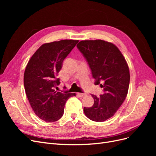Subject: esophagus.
<instances>
[{
	"label": "esophagus",
	"instance_id": "esophagus-1",
	"mask_svg": "<svg viewBox=\"0 0 156 156\" xmlns=\"http://www.w3.org/2000/svg\"><path fill=\"white\" fill-rule=\"evenodd\" d=\"M77 95L80 97V98H83L84 96H85L87 94H84V93H77Z\"/></svg>",
	"mask_w": 156,
	"mask_h": 156
}]
</instances>
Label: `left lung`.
Listing matches in <instances>:
<instances>
[{
    "mask_svg": "<svg viewBox=\"0 0 156 156\" xmlns=\"http://www.w3.org/2000/svg\"><path fill=\"white\" fill-rule=\"evenodd\" d=\"M85 58L95 79L104 94L92 95L94 103L91 107H84L89 119L103 122L114 116L123 103L128 92L130 75L128 66L117 47L101 40H83L77 45Z\"/></svg>",
    "mask_w": 156,
    "mask_h": 156,
    "instance_id": "8db88e82",
    "label": "left lung"
}]
</instances>
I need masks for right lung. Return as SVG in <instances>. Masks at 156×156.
Returning <instances> with one entry per match:
<instances>
[{"mask_svg": "<svg viewBox=\"0 0 156 156\" xmlns=\"http://www.w3.org/2000/svg\"><path fill=\"white\" fill-rule=\"evenodd\" d=\"M78 40H64L40 46L28 62L24 73V87L35 114L45 122L58 120L64 114L65 103L75 93L57 92V75L64 60Z\"/></svg>", "mask_w": 156, "mask_h": 156, "instance_id": "add662e5", "label": "right lung"}]
</instances>
